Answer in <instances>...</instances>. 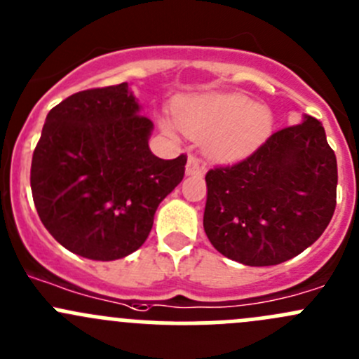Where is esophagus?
Wrapping results in <instances>:
<instances>
[{
    "label": "esophagus",
    "mask_w": 359,
    "mask_h": 359,
    "mask_svg": "<svg viewBox=\"0 0 359 359\" xmlns=\"http://www.w3.org/2000/svg\"><path fill=\"white\" fill-rule=\"evenodd\" d=\"M186 172H187V175H196V173H203L205 172V165H203L201 159H198L196 156H189V159H187Z\"/></svg>",
    "instance_id": "obj_1"
}]
</instances>
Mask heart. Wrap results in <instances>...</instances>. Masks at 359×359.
Masks as SVG:
<instances>
[{
    "label": "heart",
    "instance_id": "heart-1",
    "mask_svg": "<svg viewBox=\"0 0 359 359\" xmlns=\"http://www.w3.org/2000/svg\"><path fill=\"white\" fill-rule=\"evenodd\" d=\"M177 121L189 135L210 137L213 154L222 159H241L252 154L273 126V116L267 107L252 104L238 93L189 99L177 107ZM166 132H173L168 121H163Z\"/></svg>",
    "mask_w": 359,
    "mask_h": 359
}]
</instances>
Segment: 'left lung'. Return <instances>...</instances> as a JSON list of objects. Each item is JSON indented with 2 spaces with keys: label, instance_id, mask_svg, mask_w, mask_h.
I'll list each match as a JSON object with an SVG mask.
<instances>
[{
  "label": "left lung",
  "instance_id": "left-lung-1",
  "mask_svg": "<svg viewBox=\"0 0 359 359\" xmlns=\"http://www.w3.org/2000/svg\"><path fill=\"white\" fill-rule=\"evenodd\" d=\"M203 227L245 266H276L314 243L337 205V158L313 116L274 132L248 158L208 170Z\"/></svg>",
  "mask_w": 359,
  "mask_h": 359
}]
</instances>
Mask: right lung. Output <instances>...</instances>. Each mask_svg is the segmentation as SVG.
Here are the masks:
<instances>
[{
  "mask_svg": "<svg viewBox=\"0 0 359 359\" xmlns=\"http://www.w3.org/2000/svg\"><path fill=\"white\" fill-rule=\"evenodd\" d=\"M128 83L67 97L46 116L31 163L34 206L69 252L116 260L139 250L158 205L186 172V154L161 159L149 149L153 121Z\"/></svg>",
  "mask_w": 359,
  "mask_h": 359,
  "instance_id": "add662e5",
  "label": "right lung"
}]
</instances>
